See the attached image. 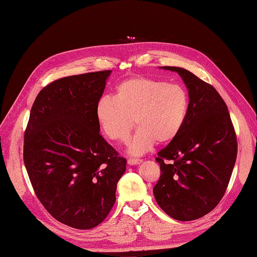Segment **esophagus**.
I'll return each mask as SVG.
<instances>
[{"label": "esophagus", "instance_id": "1", "mask_svg": "<svg viewBox=\"0 0 257 257\" xmlns=\"http://www.w3.org/2000/svg\"><path fill=\"white\" fill-rule=\"evenodd\" d=\"M141 163H142L141 159H137V158L128 159V164L129 165H137V164H141Z\"/></svg>", "mask_w": 257, "mask_h": 257}]
</instances>
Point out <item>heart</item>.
<instances>
[{"label": "heart", "instance_id": "obj_1", "mask_svg": "<svg viewBox=\"0 0 257 257\" xmlns=\"http://www.w3.org/2000/svg\"><path fill=\"white\" fill-rule=\"evenodd\" d=\"M189 98L182 85L148 76L129 78L117 85L114 98H100L95 109L99 128L108 139L125 143L136 125L129 153L146 154L158 142L170 143L182 131Z\"/></svg>", "mask_w": 257, "mask_h": 257}]
</instances>
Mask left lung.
Wrapping results in <instances>:
<instances>
[{
	"label": "left lung",
	"mask_w": 257,
	"mask_h": 257,
	"mask_svg": "<svg viewBox=\"0 0 257 257\" xmlns=\"http://www.w3.org/2000/svg\"><path fill=\"white\" fill-rule=\"evenodd\" d=\"M162 68L181 76L189 109L180 135L159 151L161 176L154 195L174 219L196 220L222 199L236 162L237 139L229 110L213 85L185 69Z\"/></svg>",
	"instance_id": "left-lung-1"
}]
</instances>
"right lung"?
Segmentation results:
<instances>
[{"mask_svg": "<svg viewBox=\"0 0 257 257\" xmlns=\"http://www.w3.org/2000/svg\"><path fill=\"white\" fill-rule=\"evenodd\" d=\"M111 72L47 84L24 134L23 160L38 199L55 219L78 230L104 220L126 170V159L101 137L95 115Z\"/></svg>", "mask_w": 257, "mask_h": 257, "instance_id": "obj_1", "label": "right lung"}]
</instances>
